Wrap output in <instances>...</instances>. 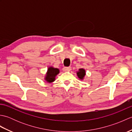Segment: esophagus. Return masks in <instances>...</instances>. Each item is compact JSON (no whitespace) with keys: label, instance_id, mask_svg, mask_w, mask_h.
Returning <instances> with one entry per match:
<instances>
[{"label":"esophagus","instance_id":"esophagus-1","mask_svg":"<svg viewBox=\"0 0 132 132\" xmlns=\"http://www.w3.org/2000/svg\"><path fill=\"white\" fill-rule=\"evenodd\" d=\"M71 69V67H64L63 68V70L64 71H70Z\"/></svg>","mask_w":132,"mask_h":132}]
</instances>
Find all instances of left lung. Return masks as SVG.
I'll list each match as a JSON object with an SVG mask.
<instances>
[{
    "mask_svg": "<svg viewBox=\"0 0 132 132\" xmlns=\"http://www.w3.org/2000/svg\"><path fill=\"white\" fill-rule=\"evenodd\" d=\"M86 75V72L85 70L83 69H80L79 70V71H78L77 72V75L79 78H80V79H83L84 77Z\"/></svg>",
    "mask_w": 132,
    "mask_h": 132,
    "instance_id": "left-lung-1",
    "label": "left lung"
}]
</instances>
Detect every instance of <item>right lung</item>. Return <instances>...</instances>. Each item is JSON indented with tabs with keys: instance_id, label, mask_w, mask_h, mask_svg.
Returning a JSON list of instances; mask_svg holds the SVG:
<instances>
[{
	"instance_id": "obj_1",
	"label": "right lung",
	"mask_w": 132,
	"mask_h": 132,
	"mask_svg": "<svg viewBox=\"0 0 132 132\" xmlns=\"http://www.w3.org/2000/svg\"><path fill=\"white\" fill-rule=\"evenodd\" d=\"M59 72L60 71L58 69L50 67L47 70L45 80L49 83L53 82L55 80V77L59 73Z\"/></svg>"
}]
</instances>
